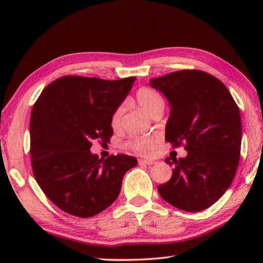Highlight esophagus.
<instances>
[{
  "label": "esophagus",
  "mask_w": 263,
  "mask_h": 263,
  "mask_svg": "<svg viewBox=\"0 0 263 263\" xmlns=\"http://www.w3.org/2000/svg\"><path fill=\"white\" fill-rule=\"evenodd\" d=\"M156 164V160L154 159H140L139 160V165H154Z\"/></svg>",
  "instance_id": "obj_1"
}]
</instances>
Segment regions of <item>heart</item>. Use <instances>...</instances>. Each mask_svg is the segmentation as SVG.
Listing matches in <instances>:
<instances>
[{"mask_svg":"<svg viewBox=\"0 0 263 263\" xmlns=\"http://www.w3.org/2000/svg\"><path fill=\"white\" fill-rule=\"evenodd\" d=\"M137 102L139 106H140V107L150 116H152V114L159 107V106L164 105L163 99H161V97L157 92H155L153 90H150V89H146V88L140 89V90L138 91ZM123 111H124V107H123V106H120V107L114 111L113 116H111L110 124L113 126V128H115V130H117V128L121 126ZM155 144L156 142L154 139H135V140H132L130 143H128V146H130L131 149H133L137 153L144 154V153L152 152V150L155 148Z\"/></svg>","mask_w":263,"mask_h":263,"instance_id":"obj_1","label":"heart"}]
</instances>
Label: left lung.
Masks as SVG:
<instances>
[{"label":"left lung","instance_id":"left-lung-1","mask_svg":"<svg viewBox=\"0 0 263 263\" xmlns=\"http://www.w3.org/2000/svg\"><path fill=\"white\" fill-rule=\"evenodd\" d=\"M150 87L170 104L165 140L186 143L185 158L165 161L171 180L158 186L160 197L184 211L209 208L230 187L238 166L241 115L226 86L202 71L182 70L153 78ZM172 159V158H171Z\"/></svg>","mask_w":263,"mask_h":263}]
</instances>
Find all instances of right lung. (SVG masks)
I'll return each instance as SVG.
<instances>
[{
	"label": "right lung",
	"mask_w": 263,
	"mask_h": 263,
	"mask_svg": "<svg viewBox=\"0 0 263 263\" xmlns=\"http://www.w3.org/2000/svg\"><path fill=\"white\" fill-rule=\"evenodd\" d=\"M135 77L121 80L66 76L44 89L31 110L30 156L38 185L61 210L92 217L119 197L125 173L137 166L124 154L99 158L92 140L109 142L111 116Z\"/></svg>",
	"instance_id": "add662e5"
}]
</instances>
